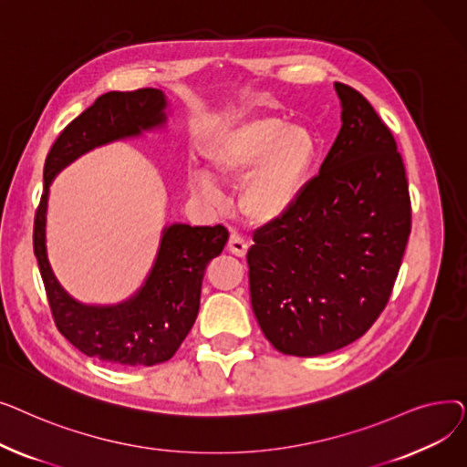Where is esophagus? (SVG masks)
<instances>
[{
	"label": "esophagus",
	"mask_w": 467,
	"mask_h": 467,
	"mask_svg": "<svg viewBox=\"0 0 467 467\" xmlns=\"http://www.w3.org/2000/svg\"><path fill=\"white\" fill-rule=\"evenodd\" d=\"M227 248H229V252H231V254H234L236 257H246L248 248H250V244H248V240L244 238L242 234H238V233H231V238H229Z\"/></svg>",
	"instance_id": "1"
}]
</instances>
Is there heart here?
I'll use <instances>...</instances> for the list:
<instances>
[{"label":"heart","mask_w":467,"mask_h":467,"mask_svg":"<svg viewBox=\"0 0 467 467\" xmlns=\"http://www.w3.org/2000/svg\"><path fill=\"white\" fill-rule=\"evenodd\" d=\"M322 145L301 122L252 115L219 127L204 145L206 171H191L192 194L217 202L214 183L240 185V210L254 225L271 227L296 210L320 170Z\"/></svg>","instance_id":"1"}]
</instances>
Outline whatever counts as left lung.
<instances>
[{
	"mask_svg": "<svg viewBox=\"0 0 467 467\" xmlns=\"http://www.w3.org/2000/svg\"><path fill=\"white\" fill-rule=\"evenodd\" d=\"M342 127L301 204L261 227L248 252L250 297L271 345L314 358L367 333L388 305L410 234L405 164L389 129L335 83Z\"/></svg>",
	"mask_w": 467,
	"mask_h": 467,
	"instance_id": "8db88e82",
	"label": "left lung"
}]
</instances>
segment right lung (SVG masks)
<instances>
[{"mask_svg": "<svg viewBox=\"0 0 467 467\" xmlns=\"http://www.w3.org/2000/svg\"><path fill=\"white\" fill-rule=\"evenodd\" d=\"M166 104L159 88L102 94L60 132L45 161L34 254L55 324L78 350L115 365H157L178 352L199 314L206 266L223 252L229 233L223 225L164 227L155 265L130 299L109 306L83 305L58 284L47 257L48 187L62 168L94 147L162 127Z\"/></svg>", "mask_w": 467, "mask_h": 467, "instance_id": "1", "label": "right lung"}]
</instances>
